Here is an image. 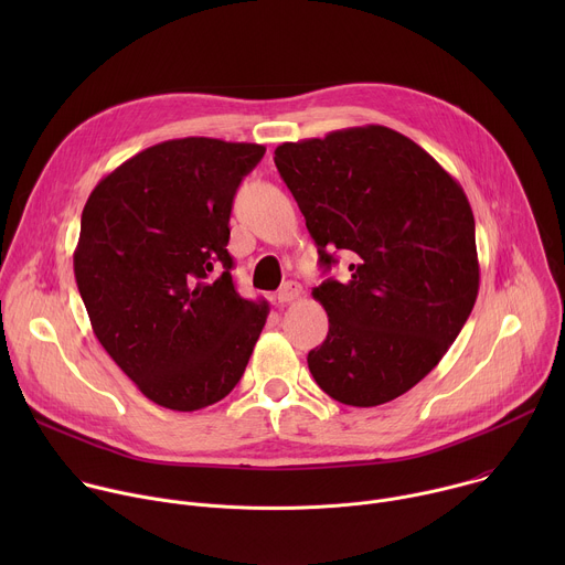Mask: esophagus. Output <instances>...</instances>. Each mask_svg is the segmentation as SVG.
Listing matches in <instances>:
<instances>
[{"mask_svg": "<svg viewBox=\"0 0 565 565\" xmlns=\"http://www.w3.org/2000/svg\"><path fill=\"white\" fill-rule=\"evenodd\" d=\"M301 292H303L301 284H297V281H288V284H284V286L279 288L277 299H279L281 303H290V301H295L297 297H301Z\"/></svg>", "mask_w": 565, "mask_h": 565, "instance_id": "1", "label": "esophagus"}]
</instances>
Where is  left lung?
<instances>
[{
  "mask_svg": "<svg viewBox=\"0 0 565 565\" xmlns=\"http://www.w3.org/2000/svg\"><path fill=\"white\" fill-rule=\"evenodd\" d=\"M275 166L327 270L347 281L312 297L329 315L308 369L333 399L377 407L416 386L447 353L478 295L469 201L412 138L382 125L284 142Z\"/></svg>",
  "mask_w": 565,
  "mask_h": 565,
  "instance_id": "8db88e82",
  "label": "left lung"
}]
</instances>
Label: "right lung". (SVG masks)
<instances>
[{"mask_svg": "<svg viewBox=\"0 0 565 565\" xmlns=\"http://www.w3.org/2000/svg\"><path fill=\"white\" fill-rule=\"evenodd\" d=\"M255 142L177 138L131 156L89 194L73 273L92 329L145 397L199 412L241 380L268 301L232 281L230 212Z\"/></svg>", "mask_w": 565, "mask_h": 565, "instance_id": "right-lung-1", "label": "right lung"}]
</instances>
